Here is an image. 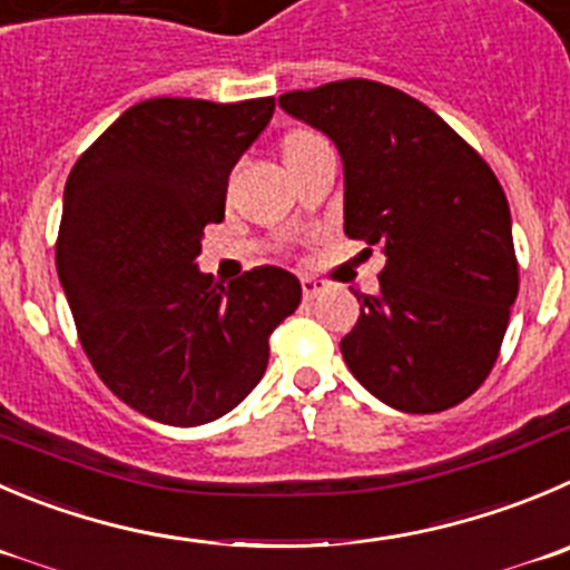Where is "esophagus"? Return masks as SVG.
Masks as SVG:
<instances>
[{
    "instance_id": "34e87169",
    "label": "esophagus",
    "mask_w": 570,
    "mask_h": 570,
    "mask_svg": "<svg viewBox=\"0 0 570 570\" xmlns=\"http://www.w3.org/2000/svg\"><path fill=\"white\" fill-rule=\"evenodd\" d=\"M324 279H316V276H302V294H305V299H316L318 294H324Z\"/></svg>"
}]
</instances>
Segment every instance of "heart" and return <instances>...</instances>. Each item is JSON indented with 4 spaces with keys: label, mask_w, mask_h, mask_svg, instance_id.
I'll use <instances>...</instances> for the list:
<instances>
[{
    "label": "heart",
    "mask_w": 570,
    "mask_h": 570,
    "mask_svg": "<svg viewBox=\"0 0 570 570\" xmlns=\"http://www.w3.org/2000/svg\"><path fill=\"white\" fill-rule=\"evenodd\" d=\"M313 139H316V134H311V131H294V134H288V137H285V142H282V154L291 156V154H294V150H299L302 145L313 142Z\"/></svg>",
    "instance_id": "b5f03b06"
}]
</instances>
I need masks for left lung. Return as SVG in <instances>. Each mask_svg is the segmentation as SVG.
Instances as JSON below:
<instances>
[{"label": "left lung", "mask_w": 570, "mask_h": 570, "mask_svg": "<svg viewBox=\"0 0 570 570\" xmlns=\"http://www.w3.org/2000/svg\"><path fill=\"white\" fill-rule=\"evenodd\" d=\"M279 106L333 139L346 237L386 254L381 294H355L346 366L405 414L453 409L490 375L518 296L512 215L495 173L394 86L335 80L288 91Z\"/></svg>", "instance_id": "obj_1"}]
</instances>
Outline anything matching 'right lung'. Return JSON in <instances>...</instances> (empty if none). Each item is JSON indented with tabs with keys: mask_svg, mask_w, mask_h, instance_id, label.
Returning a JSON list of instances; mask_svg holds the SVG:
<instances>
[{
	"mask_svg": "<svg viewBox=\"0 0 570 570\" xmlns=\"http://www.w3.org/2000/svg\"><path fill=\"white\" fill-rule=\"evenodd\" d=\"M271 114L274 97L137 102L67 178L56 265L80 344L122 403L165 425H204L243 403L271 333L302 302L299 279L276 265L220 285L195 263Z\"/></svg>",
	"mask_w": 570,
	"mask_h": 570,
	"instance_id": "obj_1",
	"label": "right lung"
}]
</instances>
